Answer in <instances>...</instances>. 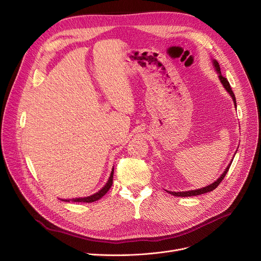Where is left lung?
<instances>
[{
  "mask_svg": "<svg viewBox=\"0 0 261 261\" xmlns=\"http://www.w3.org/2000/svg\"><path fill=\"white\" fill-rule=\"evenodd\" d=\"M213 63H214V66H215V68H216L217 73L219 74V79H220L221 84L223 85L224 89H225V90L228 92V94L231 96L232 100H234V105H235V107H236V106H237V105H236V97H235L234 92L231 91L229 82L227 81V79H226L225 77L222 76L221 71H220V65H219V63H218L216 60H214ZM231 162H232V160H231ZM231 162H230V163H231ZM230 163L228 164V166L226 167V169L224 170V172L220 175V177H218L217 181H215L213 184H211V185H208V186H205V187H202V188H199V189H196V190L180 191V193H175V191H167V193L173 195L174 197H193V196H199V195H203V194L210 193V191H212V190H214L215 188H217L218 185L222 182V180L224 179V176L226 175V173H227V171H228V169H229V167H230Z\"/></svg>",
  "mask_w": 261,
  "mask_h": 261,
  "instance_id": "1",
  "label": "left lung"
}]
</instances>
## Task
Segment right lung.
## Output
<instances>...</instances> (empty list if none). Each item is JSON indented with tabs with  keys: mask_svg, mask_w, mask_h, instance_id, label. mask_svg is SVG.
<instances>
[{
	"mask_svg": "<svg viewBox=\"0 0 261 261\" xmlns=\"http://www.w3.org/2000/svg\"><path fill=\"white\" fill-rule=\"evenodd\" d=\"M113 173H114V168L112 169V172H111V175H110L109 180L107 182V184L99 190L97 191V193L92 195V196H89V197H85V198H76V199H73L74 202H85V203H92L94 201H97L99 200L100 198H102L108 191L109 189L111 188L112 184H113ZM65 202H70V200H64Z\"/></svg>",
	"mask_w": 261,
	"mask_h": 261,
	"instance_id": "add662e5",
	"label": "right lung"
}]
</instances>
